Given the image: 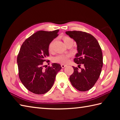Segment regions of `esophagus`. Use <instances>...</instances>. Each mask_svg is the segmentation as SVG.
Instances as JSON below:
<instances>
[{"instance_id": "34e87169", "label": "esophagus", "mask_w": 120, "mask_h": 120, "mask_svg": "<svg viewBox=\"0 0 120 120\" xmlns=\"http://www.w3.org/2000/svg\"><path fill=\"white\" fill-rule=\"evenodd\" d=\"M61 68H64L65 67H66V65H64V64H61Z\"/></svg>"}]
</instances>
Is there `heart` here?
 I'll return each mask as SVG.
<instances>
[{
  "mask_svg": "<svg viewBox=\"0 0 120 120\" xmlns=\"http://www.w3.org/2000/svg\"><path fill=\"white\" fill-rule=\"evenodd\" d=\"M63 40L64 42L66 45L71 42H73V39L71 38H69L68 36H64L63 37ZM54 41H52L50 42L48 46V50L49 52H52L54 51ZM71 55L69 54H60L56 56L54 58V61L56 62L60 63L62 64L66 63L68 62L69 60V58L71 57Z\"/></svg>",
  "mask_w": 120,
  "mask_h": 120,
  "instance_id": "1",
  "label": "heart"
}]
</instances>
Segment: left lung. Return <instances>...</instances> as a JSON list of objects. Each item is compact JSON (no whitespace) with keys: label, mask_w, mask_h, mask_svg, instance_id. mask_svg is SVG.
<instances>
[{"label":"left lung","mask_w":120,"mask_h":120,"mask_svg":"<svg viewBox=\"0 0 120 120\" xmlns=\"http://www.w3.org/2000/svg\"><path fill=\"white\" fill-rule=\"evenodd\" d=\"M65 33L77 43L75 62L84 66L80 71L73 66L74 73L69 80L77 90L87 91L95 84L101 73L103 63L101 47L96 39L88 33L76 30Z\"/></svg>","instance_id":"obj_1"}]
</instances>
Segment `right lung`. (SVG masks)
Returning a JSON list of instances; mask_svg holds the SVG:
<instances>
[{
    "label": "right lung",
    "mask_w": 120,
    "mask_h": 120,
    "mask_svg": "<svg viewBox=\"0 0 120 120\" xmlns=\"http://www.w3.org/2000/svg\"><path fill=\"white\" fill-rule=\"evenodd\" d=\"M59 30H39L24 41L17 59L19 77L27 90L42 94L49 91L53 85L56 76L62 68L54 63L44 69L43 62L49 56L48 46L58 36Z\"/></svg>",
    "instance_id": "add662e5"
}]
</instances>
